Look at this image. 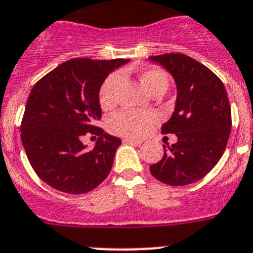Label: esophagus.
Masks as SVG:
<instances>
[{"mask_svg":"<svg viewBox=\"0 0 253 253\" xmlns=\"http://www.w3.org/2000/svg\"><path fill=\"white\" fill-rule=\"evenodd\" d=\"M125 144H132V145H140L141 144V140H136V139H124Z\"/></svg>","mask_w":253,"mask_h":253,"instance_id":"esophagus-1","label":"esophagus"}]
</instances>
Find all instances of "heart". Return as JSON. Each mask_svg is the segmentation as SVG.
Instances as JSON below:
<instances>
[{
    "mask_svg": "<svg viewBox=\"0 0 253 253\" xmlns=\"http://www.w3.org/2000/svg\"><path fill=\"white\" fill-rule=\"evenodd\" d=\"M139 80L142 86L153 94L155 91H166L169 85V76L164 70L149 67L139 71ZM121 74L114 72L103 81L99 89V103L103 109H109L117 100V87L120 85ZM155 120L151 112L121 111L113 114L108 121V127L113 133L122 136L144 135Z\"/></svg>",
    "mask_w": 253,
    "mask_h": 253,
    "instance_id": "1",
    "label": "heart"
}]
</instances>
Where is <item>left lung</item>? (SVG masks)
I'll use <instances>...</instances> for the list:
<instances>
[{
  "instance_id": "left-lung-1",
  "label": "left lung",
  "mask_w": 253,
  "mask_h": 253,
  "mask_svg": "<svg viewBox=\"0 0 253 253\" xmlns=\"http://www.w3.org/2000/svg\"><path fill=\"white\" fill-rule=\"evenodd\" d=\"M172 75L177 87L174 112L162 126L177 142L164 146L151 174L169 186H186L205 177L223 155L232 127L227 90L212 71L182 53L151 56Z\"/></svg>"
}]
</instances>
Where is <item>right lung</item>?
<instances>
[{
  "label": "right lung",
  "instance_id": "add662e5",
  "mask_svg": "<svg viewBox=\"0 0 253 253\" xmlns=\"http://www.w3.org/2000/svg\"><path fill=\"white\" fill-rule=\"evenodd\" d=\"M127 62L74 58L34 85L21 122V141L33 169L48 186L80 195L108 177L121 139L95 126L102 117L99 89ZM87 132L100 136L93 149L81 141Z\"/></svg>",
  "mask_w": 253,
  "mask_h": 253
}]
</instances>
